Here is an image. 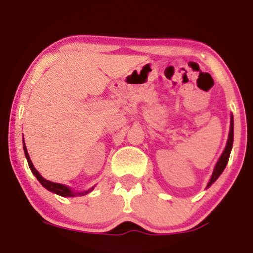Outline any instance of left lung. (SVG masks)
Masks as SVG:
<instances>
[{
    "instance_id": "1",
    "label": "left lung",
    "mask_w": 253,
    "mask_h": 253,
    "mask_svg": "<svg viewBox=\"0 0 253 253\" xmlns=\"http://www.w3.org/2000/svg\"><path fill=\"white\" fill-rule=\"evenodd\" d=\"M233 137H234V120H233V115H232V118H230V131H229V135H228V141H227V146H226V149H224L223 154L221 155L220 160H218L215 169H213L212 176H211V179H210V181L208 182L207 187H209L210 185H212L213 182L218 179V176L221 175L222 171L224 170V168H226L227 162H228V160H229L230 150H232V146H233Z\"/></svg>"
}]
</instances>
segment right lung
<instances>
[{
    "mask_svg": "<svg viewBox=\"0 0 253 253\" xmlns=\"http://www.w3.org/2000/svg\"><path fill=\"white\" fill-rule=\"evenodd\" d=\"M24 151H25V156H26L27 163H29V167H30V169H31L33 175L37 177L38 181H40L41 184L44 186V187L48 188V190L51 191V192L60 194V196H62V197H77V196H84V194L91 192V191H92V188H91V190L84 191V192H73V191H72L69 187H67V186L61 185V184H55V182L48 181V180L44 179L43 176H41L40 173H38V171L36 170V168L33 167L31 160H30L29 154H27V150H26V146H25V144H24Z\"/></svg>",
    "mask_w": 253,
    "mask_h": 253,
    "instance_id": "1",
    "label": "right lung"
}]
</instances>
